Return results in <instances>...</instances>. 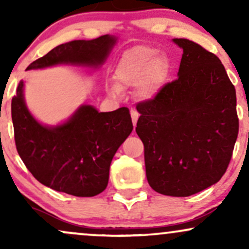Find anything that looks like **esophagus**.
Returning a JSON list of instances; mask_svg holds the SVG:
<instances>
[{
  "instance_id": "34e87169",
  "label": "esophagus",
  "mask_w": 249,
  "mask_h": 249,
  "mask_svg": "<svg viewBox=\"0 0 249 249\" xmlns=\"http://www.w3.org/2000/svg\"><path fill=\"white\" fill-rule=\"evenodd\" d=\"M131 118H132L133 126L136 127L137 122H138V118H139V113H138V111H136V110H131Z\"/></svg>"
}]
</instances>
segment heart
Listing matches in <instances>:
<instances>
[{
    "instance_id": "b5f03b06",
    "label": "heart",
    "mask_w": 249,
    "mask_h": 249,
    "mask_svg": "<svg viewBox=\"0 0 249 249\" xmlns=\"http://www.w3.org/2000/svg\"><path fill=\"white\" fill-rule=\"evenodd\" d=\"M168 76V62L153 48L134 47L125 51L116 67L115 78L107 91L112 96H122L125 87L137 88L136 93L142 101L150 102L161 92Z\"/></svg>"
}]
</instances>
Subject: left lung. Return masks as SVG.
I'll use <instances>...</instances> for the list:
<instances>
[{
	"mask_svg": "<svg viewBox=\"0 0 249 249\" xmlns=\"http://www.w3.org/2000/svg\"><path fill=\"white\" fill-rule=\"evenodd\" d=\"M172 41L182 49L178 78L138 104L136 132L150 186L188 196L216 184L227 170L239 131L236 95L214 53L188 39Z\"/></svg>",
	"mask_w": 249,
	"mask_h": 249,
	"instance_id": "8db88e82",
	"label": "left lung"
}]
</instances>
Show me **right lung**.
<instances>
[{"label":"right lung","mask_w":249,"mask_h":249,"mask_svg":"<svg viewBox=\"0 0 249 249\" xmlns=\"http://www.w3.org/2000/svg\"><path fill=\"white\" fill-rule=\"evenodd\" d=\"M117 39L104 35L57 45L27 70L56 65L99 69ZM11 119L17 152L31 174L44 186L75 196H95L107 188L113 156L133 130L126 107L99 112L89 104L65 122L42 124L27 107L23 79L11 101Z\"/></svg>","instance_id":"right-lung-1"}]
</instances>
